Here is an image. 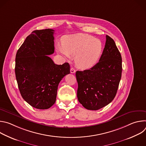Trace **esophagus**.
<instances>
[{
    "label": "esophagus",
    "mask_w": 146,
    "mask_h": 146,
    "mask_svg": "<svg viewBox=\"0 0 146 146\" xmlns=\"http://www.w3.org/2000/svg\"><path fill=\"white\" fill-rule=\"evenodd\" d=\"M75 72H76V70H75L74 68H72L70 69V73H74Z\"/></svg>",
    "instance_id": "obj_1"
}]
</instances>
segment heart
<instances>
[{"mask_svg":"<svg viewBox=\"0 0 146 146\" xmlns=\"http://www.w3.org/2000/svg\"><path fill=\"white\" fill-rule=\"evenodd\" d=\"M62 44L56 46L57 51L66 58L75 56L76 66L86 70L95 66L103 50L102 41L85 33L66 35L62 38Z\"/></svg>","mask_w":146,"mask_h":146,"instance_id":"b5f03b06","label":"heart"}]
</instances>
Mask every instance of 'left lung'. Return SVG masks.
<instances>
[{"label": "left lung", "mask_w": 146, "mask_h": 146, "mask_svg": "<svg viewBox=\"0 0 146 146\" xmlns=\"http://www.w3.org/2000/svg\"><path fill=\"white\" fill-rule=\"evenodd\" d=\"M122 73V58L114 40L106 35L99 62L89 70L77 71V98L83 107L97 110L114 99Z\"/></svg>", "instance_id": "1"}]
</instances>
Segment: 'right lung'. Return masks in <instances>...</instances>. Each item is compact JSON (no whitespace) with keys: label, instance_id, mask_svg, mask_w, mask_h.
Here are the masks:
<instances>
[{"label":"right lung","instance_id":"right-lung-1","mask_svg":"<svg viewBox=\"0 0 146 146\" xmlns=\"http://www.w3.org/2000/svg\"><path fill=\"white\" fill-rule=\"evenodd\" d=\"M54 31L36 30L18 50L15 73L23 98L32 107L47 109L56 101L58 87L70 73L68 63L56 65L48 56L54 52Z\"/></svg>","mask_w":146,"mask_h":146}]
</instances>
